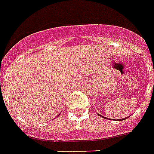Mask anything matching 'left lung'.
I'll list each match as a JSON object with an SVG mask.
<instances>
[{"label":"left lung","instance_id":"1","mask_svg":"<svg viewBox=\"0 0 154 154\" xmlns=\"http://www.w3.org/2000/svg\"><path fill=\"white\" fill-rule=\"evenodd\" d=\"M99 116H100V117H102L103 118H105V119H108V118H106V117H103V116H101V115H100V114H98ZM126 118H128V117H125V118H122V119H118L117 120V121H124V120H125L126 119Z\"/></svg>","mask_w":154,"mask_h":154}]
</instances>
